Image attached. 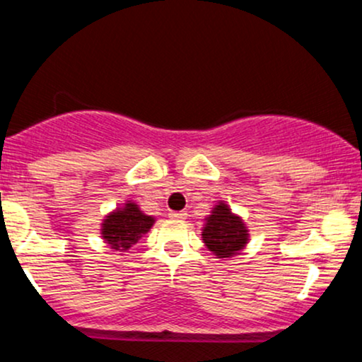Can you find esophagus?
Returning a JSON list of instances; mask_svg holds the SVG:
<instances>
[{
  "label": "esophagus",
  "mask_w": 362,
  "mask_h": 362,
  "mask_svg": "<svg viewBox=\"0 0 362 362\" xmlns=\"http://www.w3.org/2000/svg\"><path fill=\"white\" fill-rule=\"evenodd\" d=\"M170 218L177 219V221H184V219H187V213L185 211H172V213H170Z\"/></svg>",
  "instance_id": "1"
}]
</instances>
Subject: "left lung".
Instances as JSON below:
<instances>
[{
	"mask_svg": "<svg viewBox=\"0 0 362 362\" xmlns=\"http://www.w3.org/2000/svg\"><path fill=\"white\" fill-rule=\"evenodd\" d=\"M202 226V242L207 250L213 252L216 259H231L240 255V252L248 243V228L238 214L230 209L226 202L219 201L213 207L209 216L204 218Z\"/></svg>",
	"mask_w": 362,
	"mask_h": 362,
	"instance_id": "1",
	"label": "left lung"
}]
</instances>
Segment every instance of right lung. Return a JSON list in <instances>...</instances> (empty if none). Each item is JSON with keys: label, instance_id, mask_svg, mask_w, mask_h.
<instances>
[{"label": "right lung", "instance_id": "right-lung-1", "mask_svg": "<svg viewBox=\"0 0 362 362\" xmlns=\"http://www.w3.org/2000/svg\"><path fill=\"white\" fill-rule=\"evenodd\" d=\"M153 224H155L153 216L144 214L136 202L126 201L122 207H117L105 216L100 235L110 248L127 252L139 242L141 236L151 230Z\"/></svg>", "mask_w": 362, "mask_h": 362}]
</instances>
